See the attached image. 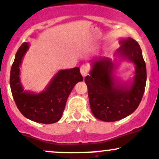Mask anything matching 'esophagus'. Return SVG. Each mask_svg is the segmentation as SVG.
<instances>
[{
  "label": "esophagus",
  "mask_w": 159,
  "mask_h": 159,
  "mask_svg": "<svg viewBox=\"0 0 159 159\" xmlns=\"http://www.w3.org/2000/svg\"><path fill=\"white\" fill-rule=\"evenodd\" d=\"M89 67L86 65H83L80 67V73H81L82 76H83V77L87 76L88 73H89Z\"/></svg>",
  "instance_id": "esophagus-1"
}]
</instances>
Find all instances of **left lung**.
Masks as SVG:
<instances>
[{"instance_id":"8db88e82","label":"left lung","mask_w":159,"mask_h":159,"mask_svg":"<svg viewBox=\"0 0 159 159\" xmlns=\"http://www.w3.org/2000/svg\"><path fill=\"white\" fill-rule=\"evenodd\" d=\"M114 62L107 57L92 61L89 76L85 77L89 105L96 118L106 122L121 120L138 108L146 85V66L140 45L131 38L120 40ZM135 66L132 79L121 84L114 76V70L122 61Z\"/></svg>"}]
</instances>
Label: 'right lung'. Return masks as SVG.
<instances>
[{"mask_svg": "<svg viewBox=\"0 0 159 159\" xmlns=\"http://www.w3.org/2000/svg\"><path fill=\"white\" fill-rule=\"evenodd\" d=\"M28 48L29 44L24 42L15 55L10 75L12 96L18 110L26 118L38 123H56L62 117L72 89L83 78L79 67L59 70L45 90L39 93L24 90L20 80V66Z\"/></svg>", "mask_w": 159, "mask_h": 159, "instance_id": "add662e5", "label": "right lung"}]
</instances>
